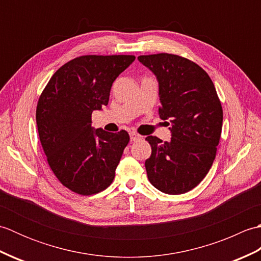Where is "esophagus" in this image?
<instances>
[{"mask_svg":"<svg viewBox=\"0 0 261 261\" xmlns=\"http://www.w3.org/2000/svg\"><path fill=\"white\" fill-rule=\"evenodd\" d=\"M141 138H142V137H141L140 135L136 134V132H131V134H130V139H131V141H138V140H140Z\"/></svg>","mask_w":261,"mask_h":261,"instance_id":"esophagus-1","label":"esophagus"}]
</instances>
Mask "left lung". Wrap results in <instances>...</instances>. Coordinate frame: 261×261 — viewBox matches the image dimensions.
Returning <instances> with one entry per match:
<instances>
[{
  "label": "left lung",
  "mask_w": 261,
  "mask_h": 261,
  "mask_svg": "<svg viewBox=\"0 0 261 261\" xmlns=\"http://www.w3.org/2000/svg\"><path fill=\"white\" fill-rule=\"evenodd\" d=\"M139 62L156 75L162 120L170 122V141L149 136L148 179L171 195L193 190L208 173L222 131L223 111L212 80L192 60L173 54L146 55ZM169 125L168 122H166Z\"/></svg>",
  "instance_id": "obj_1"
}]
</instances>
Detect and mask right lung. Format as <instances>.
Segmentation results:
<instances>
[{
    "label": "right lung",
    "mask_w": 261,
    "mask_h": 261,
    "mask_svg": "<svg viewBox=\"0 0 261 261\" xmlns=\"http://www.w3.org/2000/svg\"><path fill=\"white\" fill-rule=\"evenodd\" d=\"M132 55H86L63 65L37 104L39 138L47 162L62 184L80 195L104 191L113 181L130 137L94 130L92 112L108 105L110 91Z\"/></svg>",
    "instance_id": "obj_1"
}]
</instances>
